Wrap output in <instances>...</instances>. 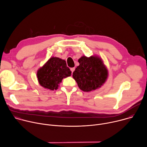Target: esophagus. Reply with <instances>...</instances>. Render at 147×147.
I'll return each instance as SVG.
<instances>
[{
  "label": "esophagus",
  "mask_w": 147,
  "mask_h": 147,
  "mask_svg": "<svg viewBox=\"0 0 147 147\" xmlns=\"http://www.w3.org/2000/svg\"><path fill=\"white\" fill-rule=\"evenodd\" d=\"M70 70H71V72H72V73H73V71L75 70V68H74V67H72V68H71V69H70Z\"/></svg>",
  "instance_id": "esophagus-1"
}]
</instances>
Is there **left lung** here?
<instances>
[{"label":"left lung","instance_id":"left-lung-1","mask_svg":"<svg viewBox=\"0 0 147 147\" xmlns=\"http://www.w3.org/2000/svg\"><path fill=\"white\" fill-rule=\"evenodd\" d=\"M78 61L79 66L73 73L80 89L89 92L100 88L105 82L108 71L102 60L97 56H82Z\"/></svg>","mask_w":147,"mask_h":147}]
</instances>
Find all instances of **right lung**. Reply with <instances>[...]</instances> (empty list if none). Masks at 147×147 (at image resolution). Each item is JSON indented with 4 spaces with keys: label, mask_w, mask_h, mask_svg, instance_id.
Masks as SVG:
<instances>
[{
    "label": "right lung",
    "mask_w": 147,
    "mask_h": 147,
    "mask_svg": "<svg viewBox=\"0 0 147 147\" xmlns=\"http://www.w3.org/2000/svg\"><path fill=\"white\" fill-rule=\"evenodd\" d=\"M71 71L67 67L65 60L57 57L50 58L37 71L39 84L50 90H57L63 78L71 76Z\"/></svg>",
    "instance_id": "obj_1"
}]
</instances>
